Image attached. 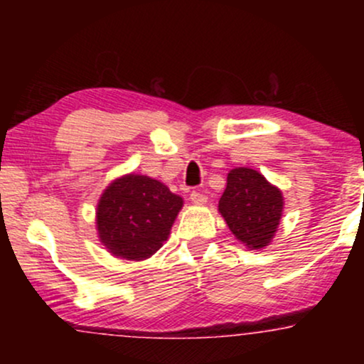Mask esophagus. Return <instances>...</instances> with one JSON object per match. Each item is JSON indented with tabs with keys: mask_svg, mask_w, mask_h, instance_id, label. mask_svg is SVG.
I'll return each mask as SVG.
<instances>
[{
	"mask_svg": "<svg viewBox=\"0 0 364 364\" xmlns=\"http://www.w3.org/2000/svg\"><path fill=\"white\" fill-rule=\"evenodd\" d=\"M190 200L195 203V205H203L207 202V196L200 191H191L190 193Z\"/></svg>",
	"mask_w": 364,
	"mask_h": 364,
	"instance_id": "obj_1",
	"label": "esophagus"
}]
</instances>
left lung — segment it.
Listing matches in <instances>:
<instances>
[{
	"mask_svg": "<svg viewBox=\"0 0 364 364\" xmlns=\"http://www.w3.org/2000/svg\"><path fill=\"white\" fill-rule=\"evenodd\" d=\"M219 214L240 243L250 250H262L272 243L281 224L282 191L258 171L235 168L228 173Z\"/></svg>",
	"mask_w": 364,
	"mask_h": 364,
	"instance_id": "1",
	"label": "left lung"
}]
</instances>
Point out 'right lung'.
<instances>
[{
	"label": "right lung",
	"instance_id": "right-lung-1",
	"mask_svg": "<svg viewBox=\"0 0 364 364\" xmlns=\"http://www.w3.org/2000/svg\"><path fill=\"white\" fill-rule=\"evenodd\" d=\"M183 198L144 174H123L106 186L95 208L99 241L112 257L147 260L168 241Z\"/></svg>",
	"mask_w": 364,
	"mask_h": 364
}]
</instances>
